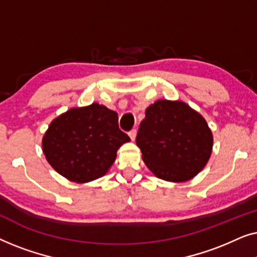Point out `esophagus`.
Wrapping results in <instances>:
<instances>
[{
	"mask_svg": "<svg viewBox=\"0 0 257 257\" xmlns=\"http://www.w3.org/2000/svg\"><path fill=\"white\" fill-rule=\"evenodd\" d=\"M128 136H130V138H131V140H135L136 137H137V130L132 128L131 131L128 132Z\"/></svg>",
	"mask_w": 257,
	"mask_h": 257,
	"instance_id": "obj_1",
	"label": "esophagus"
}]
</instances>
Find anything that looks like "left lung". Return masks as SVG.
<instances>
[{
	"mask_svg": "<svg viewBox=\"0 0 257 257\" xmlns=\"http://www.w3.org/2000/svg\"><path fill=\"white\" fill-rule=\"evenodd\" d=\"M136 142L158 178L182 182L208 161L213 136L205 119L182 101L158 100L146 108Z\"/></svg>",
	"mask_w": 257,
	"mask_h": 257,
	"instance_id": "8db88e82",
	"label": "left lung"
}]
</instances>
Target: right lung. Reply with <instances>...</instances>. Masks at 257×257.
I'll return each mask as SVG.
<instances>
[{
	"instance_id": "obj_1",
	"label": "right lung",
	"mask_w": 257,
	"mask_h": 257,
	"mask_svg": "<svg viewBox=\"0 0 257 257\" xmlns=\"http://www.w3.org/2000/svg\"><path fill=\"white\" fill-rule=\"evenodd\" d=\"M128 140L119 128L118 114L94 103L56 118L44 135L43 152L63 177L87 182L106 173L118 149Z\"/></svg>"
}]
</instances>
